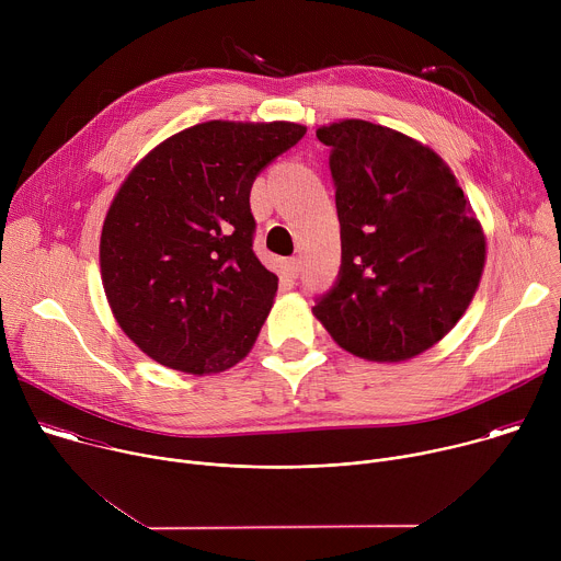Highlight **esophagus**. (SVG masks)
Instances as JSON below:
<instances>
[{
  "label": "esophagus",
  "instance_id": "1",
  "mask_svg": "<svg viewBox=\"0 0 561 561\" xmlns=\"http://www.w3.org/2000/svg\"><path fill=\"white\" fill-rule=\"evenodd\" d=\"M286 271H288V275H290V277H297V275H299V271H301V262H299L297 257H290V260L286 262Z\"/></svg>",
  "mask_w": 561,
  "mask_h": 561
}]
</instances>
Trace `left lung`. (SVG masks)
<instances>
[{"label": "left lung", "instance_id": "8db88e82", "mask_svg": "<svg viewBox=\"0 0 561 561\" xmlns=\"http://www.w3.org/2000/svg\"><path fill=\"white\" fill-rule=\"evenodd\" d=\"M317 139L331 146L342 268L312 314L355 357L407 362L470 306L486 264L484 228L422 141L364 119L319 126Z\"/></svg>", "mask_w": 561, "mask_h": 561}]
</instances>
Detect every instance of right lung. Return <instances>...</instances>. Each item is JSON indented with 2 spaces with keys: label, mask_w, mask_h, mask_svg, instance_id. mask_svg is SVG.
<instances>
[{
  "label": "right lung",
  "mask_w": 561,
  "mask_h": 561,
  "mask_svg": "<svg viewBox=\"0 0 561 561\" xmlns=\"http://www.w3.org/2000/svg\"><path fill=\"white\" fill-rule=\"evenodd\" d=\"M304 133L295 122L195 124L122 182L102 226V284L119 329L157 364L199 377L251 353L277 293L253 253L251 188Z\"/></svg>",
  "instance_id": "right-lung-1"
}]
</instances>
